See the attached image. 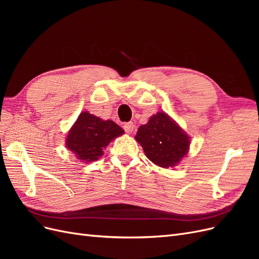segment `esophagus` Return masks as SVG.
<instances>
[{"instance_id":"1","label":"esophagus","mask_w":259,"mask_h":259,"mask_svg":"<svg viewBox=\"0 0 259 259\" xmlns=\"http://www.w3.org/2000/svg\"><path fill=\"white\" fill-rule=\"evenodd\" d=\"M134 127H135V125L133 122H127L123 125V128L125 132L127 133V134H131V133L134 131Z\"/></svg>"}]
</instances>
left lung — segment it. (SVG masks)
Masks as SVG:
<instances>
[{
	"instance_id": "8db88e82",
	"label": "left lung",
	"mask_w": 259,
	"mask_h": 259,
	"mask_svg": "<svg viewBox=\"0 0 259 259\" xmlns=\"http://www.w3.org/2000/svg\"><path fill=\"white\" fill-rule=\"evenodd\" d=\"M135 139L147 158L163 168L173 167L187 155L190 137L165 112H158L139 126Z\"/></svg>"
}]
</instances>
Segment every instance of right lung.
<instances>
[{
    "label": "right lung",
    "mask_w": 259,
    "mask_h": 259,
    "mask_svg": "<svg viewBox=\"0 0 259 259\" xmlns=\"http://www.w3.org/2000/svg\"><path fill=\"white\" fill-rule=\"evenodd\" d=\"M123 134V128L113 121L84 111L68 132L66 146L77 160L90 163L98 160L110 142Z\"/></svg>",
    "instance_id": "1"
}]
</instances>
